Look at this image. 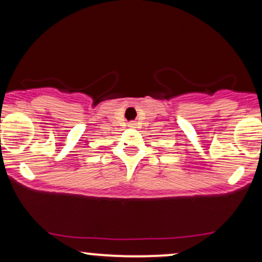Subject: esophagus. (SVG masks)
I'll list each match as a JSON object with an SVG mask.
<instances>
[{"label":"esophagus","mask_w":262,"mask_h":262,"mask_svg":"<svg viewBox=\"0 0 262 262\" xmlns=\"http://www.w3.org/2000/svg\"><path fill=\"white\" fill-rule=\"evenodd\" d=\"M129 125H130V127H134L135 123H134V122H130V123H129Z\"/></svg>","instance_id":"obj_1"}]
</instances>
